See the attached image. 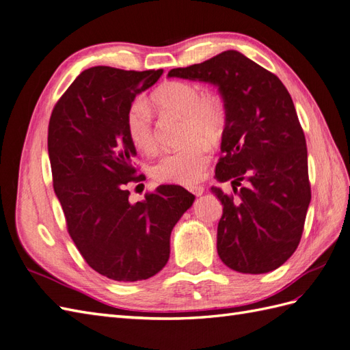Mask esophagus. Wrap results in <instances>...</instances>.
Segmentation results:
<instances>
[{"instance_id": "esophagus-1", "label": "esophagus", "mask_w": 350, "mask_h": 350, "mask_svg": "<svg viewBox=\"0 0 350 350\" xmlns=\"http://www.w3.org/2000/svg\"><path fill=\"white\" fill-rule=\"evenodd\" d=\"M188 190H190V193H193L194 196H202L203 191H204V188L202 185H193V187L188 188Z\"/></svg>"}]
</instances>
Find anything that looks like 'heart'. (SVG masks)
<instances>
[{
  "instance_id": "b5f03b06",
  "label": "heart",
  "mask_w": 350,
  "mask_h": 350,
  "mask_svg": "<svg viewBox=\"0 0 350 350\" xmlns=\"http://www.w3.org/2000/svg\"><path fill=\"white\" fill-rule=\"evenodd\" d=\"M153 101L165 111L185 118L184 139L187 146L160 157L153 166V176L160 183L193 185L204 174L209 163V144L218 141L225 126L222 103L203 91L193 82H166L153 94ZM126 132L141 152L152 153L156 148L153 131V111L148 101L135 98L126 110Z\"/></svg>"
}]
</instances>
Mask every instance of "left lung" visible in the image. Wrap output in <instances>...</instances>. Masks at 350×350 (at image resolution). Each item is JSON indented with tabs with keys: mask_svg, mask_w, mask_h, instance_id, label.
Listing matches in <instances>:
<instances>
[{
	"mask_svg": "<svg viewBox=\"0 0 350 350\" xmlns=\"http://www.w3.org/2000/svg\"><path fill=\"white\" fill-rule=\"evenodd\" d=\"M167 77L212 83L224 100L215 178L231 181L235 196L211 188L224 206L216 237L221 260L243 273L277 269L297 249L310 203L306 139L287 88L235 50Z\"/></svg>",
	"mask_w": 350,
	"mask_h": 350,
	"instance_id": "obj_1",
	"label": "left lung"
}]
</instances>
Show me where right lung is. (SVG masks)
Returning <instances> with one entry per match:
<instances>
[{"mask_svg": "<svg viewBox=\"0 0 350 350\" xmlns=\"http://www.w3.org/2000/svg\"><path fill=\"white\" fill-rule=\"evenodd\" d=\"M163 70H83L54 106L49 157L54 193L68 231L88 265L115 281L147 280L171 253V232L194 196L179 185H160L137 203L125 185L135 176V146L126 110Z\"/></svg>", "mask_w": 350, "mask_h": 350, "instance_id": "right-lung-1", "label": "right lung"}]
</instances>
